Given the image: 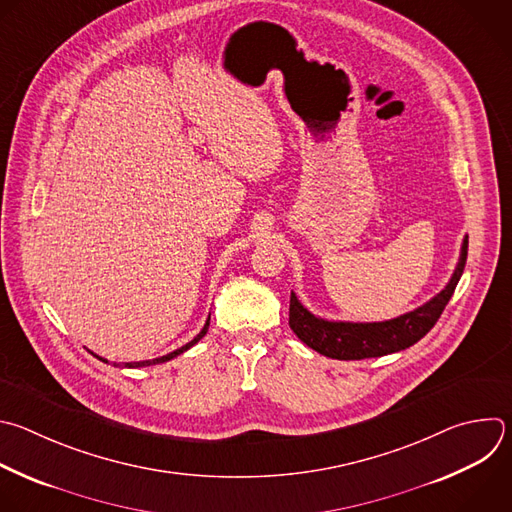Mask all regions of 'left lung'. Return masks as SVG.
Returning <instances> with one entry per match:
<instances>
[{
  "label": "left lung",
  "mask_w": 512,
  "mask_h": 512,
  "mask_svg": "<svg viewBox=\"0 0 512 512\" xmlns=\"http://www.w3.org/2000/svg\"><path fill=\"white\" fill-rule=\"evenodd\" d=\"M468 237L462 241L458 265L446 283V287L430 301L414 311L400 317L374 323H352V321H327L307 311L297 295L291 291L289 299V327L305 346L317 354L333 360H366L380 358L414 346L422 339L442 315L450 301L460 275L466 265Z\"/></svg>",
  "instance_id": "left-lung-1"
}]
</instances>
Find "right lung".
I'll return each instance as SVG.
<instances>
[{
	"label": "right lung",
	"mask_w": 512,
	"mask_h": 512,
	"mask_svg": "<svg viewBox=\"0 0 512 512\" xmlns=\"http://www.w3.org/2000/svg\"><path fill=\"white\" fill-rule=\"evenodd\" d=\"M209 321H211V315L207 317V323H205V327L197 333V337H193L189 344H185L183 348H179V350H175V352H170V354H166V356H162V358H154V360H146V362H130V364H126L124 368H144V366H154V364H162V362H168V360H173V358H177V356H181L183 352H187V350H191L199 339H203L205 337V333L209 331ZM98 360H102V362H106L104 358H100V356H96Z\"/></svg>",
	"instance_id": "add662e5"
}]
</instances>
